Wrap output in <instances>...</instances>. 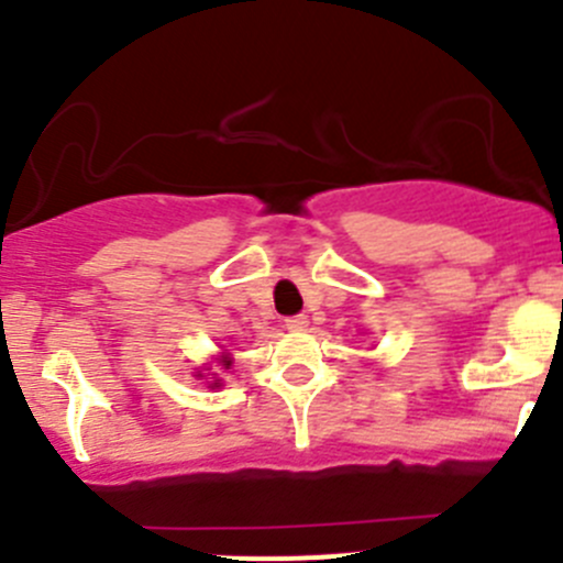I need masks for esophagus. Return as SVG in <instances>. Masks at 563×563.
I'll list each match as a JSON object with an SVG mask.
<instances>
[{
    "label": "esophagus",
    "mask_w": 563,
    "mask_h": 563,
    "mask_svg": "<svg viewBox=\"0 0 563 563\" xmlns=\"http://www.w3.org/2000/svg\"><path fill=\"white\" fill-rule=\"evenodd\" d=\"M287 329L290 331H307V325H309V318L307 314H296V318H287Z\"/></svg>",
    "instance_id": "obj_1"
}]
</instances>
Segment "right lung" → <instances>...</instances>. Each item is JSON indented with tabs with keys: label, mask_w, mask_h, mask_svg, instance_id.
<instances>
[{
	"label": "right lung",
	"mask_w": 563,
	"mask_h": 563,
	"mask_svg": "<svg viewBox=\"0 0 563 563\" xmlns=\"http://www.w3.org/2000/svg\"><path fill=\"white\" fill-rule=\"evenodd\" d=\"M218 365H221L223 371H229V367H232V356H229V353H223V356H218ZM196 376H198V378H207V373H205V371H198ZM210 376H212L210 387H221V378H218V373H210Z\"/></svg>",
	"instance_id": "add662e5"
}]
</instances>
